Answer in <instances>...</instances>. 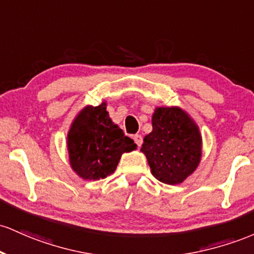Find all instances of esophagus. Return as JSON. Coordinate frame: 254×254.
<instances>
[{
	"instance_id": "obj_1",
	"label": "esophagus",
	"mask_w": 254,
	"mask_h": 254,
	"mask_svg": "<svg viewBox=\"0 0 254 254\" xmlns=\"http://www.w3.org/2000/svg\"><path fill=\"white\" fill-rule=\"evenodd\" d=\"M133 139H134V142L138 146H140V145L142 144V136L140 134H135L134 136H133Z\"/></svg>"
}]
</instances>
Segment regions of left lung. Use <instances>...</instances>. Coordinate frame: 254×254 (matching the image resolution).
Segmentation results:
<instances>
[{
    "instance_id": "obj_1",
    "label": "left lung",
    "mask_w": 254,
    "mask_h": 254,
    "mask_svg": "<svg viewBox=\"0 0 254 254\" xmlns=\"http://www.w3.org/2000/svg\"><path fill=\"white\" fill-rule=\"evenodd\" d=\"M201 147V133L189 113L180 107L155 108L152 132L145 135L140 151L157 180L184 182L200 163Z\"/></svg>"
}]
</instances>
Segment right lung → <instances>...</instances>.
<instances>
[{
  "label": "right lung",
  "instance_id": "right-lung-1",
  "mask_svg": "<svg viewBox=\"0 0 254 254\" xmlns=\"http://www.w3.org/2000/svg\"><path fill=\"white\" fill-rule=\"evenodd\" d=\"M136 149L107 112V102L86 105L76 114L67 134V150L73 172L84 180L112 175L122 153Z\"/></svg>",
  "mask_w": 254,
  "mask_h": 254
}]
</instances>
